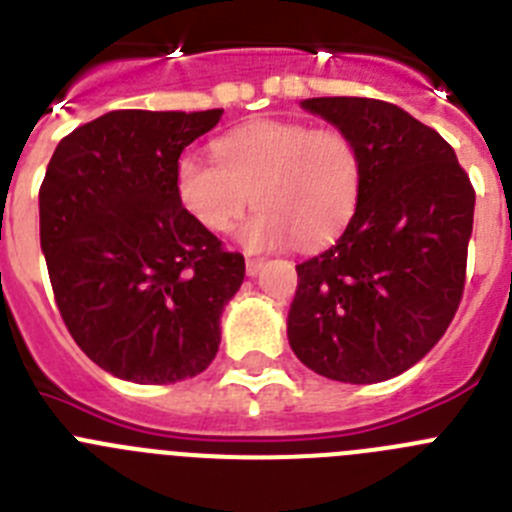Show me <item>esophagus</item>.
I'll use <instances>...</instances> for the list:
<instances>
[{"label":"esophagus","mask_w":512,"mask_h":512,"mask_svg":"<svg viewBox=\"0 0 512 512\" xmlns=\"http://www.w3.org/2000/svg\"><path fill=\"white\" fill-rule=\"evenodd\" d=\"M261 266H264V259H253V256H248L246 259V274L248 277H256L261 271Z\"/></svg>","instance_id":"obj_1"}]
</instances>
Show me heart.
<instances>
[{"instance_id":"1","label":"heart","mask_w":512,"mask_h":512,"mask_svg":"<svg viewBox=\"0 0 512 512\" xmlns=\"http://www.w3.org/2000/svg\"><path fill=\"white\" fill-rule=\"evenodd\" d=\"M215 161L184 153L176 161L179 205L210 233H225L251 205L241 228L253 251L295 241L315 248L341 233L361 192V153L338 128L266 120L230 130L212 143Z\"/></svg>"}]
</instances>
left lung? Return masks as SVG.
Instances as JSON below:
<instances>
[{
  "label": "left lung",
  "instance_id": "1",
  "mask_svg": "<svg viewBox=\"0 0 512 512\" xmlns=\"http://www.w3.org/2000/svg\"><path fill=\"white\" fill-rule=\"evenodd\" d=\"M302 107L354 138L364 176L341 238L297 264L289 346L328 379L384 382L418 364L459 310L474 187L454 148L397 104L312 97Z\"/></svg>",
  "mask_w": 512,
  "mask_h": 512
}]
</instances>
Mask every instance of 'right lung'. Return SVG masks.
I'll use <instances>...</instances> for the list:
<instances>
[{
  "label": "right lung",
  "mask_w": 512,
  "mask_h": 512,
  "mask_svg": "<svg viewBox=\"0 0 512 512\" xmlns=\"http://www.w3.org/2000/svg\"><path fill=\"white\" fill-rule=\"evenodd\" d=\"M223 110H115L58 143L40 184V246L76 346L138 384L197 377L243 256L187 215L174 189L184 148Z\"/></svg>",
  "instance_id": "obj_1"
}]
</instances>
